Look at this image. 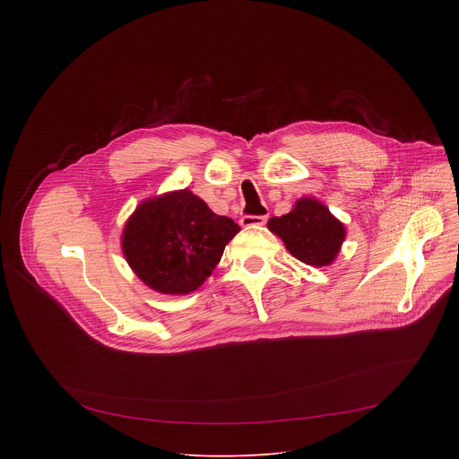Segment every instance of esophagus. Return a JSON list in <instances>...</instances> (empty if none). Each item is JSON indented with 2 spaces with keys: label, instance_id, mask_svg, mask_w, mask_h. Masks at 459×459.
Returning a JSON list of instances; mask_svg holds the SVG:
<instances>
[{
  "label": "esophagus",
  "instance_id": "1",
  "mask_svg": "<svg viewBox=\"0 0 459 459\" xmlns=\"http://www.w3.org/2000/svg\"><path fill=\"white\" fill-rule=\"evenodd\" d=\"M267 223V216H243L241 227L245 229H259Z\"/></svg>",
  "mask_w": 459,
  "mask_h": 459
}]
</instances>
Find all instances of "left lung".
<instances>
[{
  "mask_svg": "<svg viewBox=\"0 0 459 459\" xmlns=\"http://www.w3.org/2000/svg\"><path fill=\"white\" fill-rule=\"evenodd\" d=\"M269 230L281 238L287 250L310 267H329L345 241V225L316 198H299L292 211L271 218Z\"/></svg>",
  "mask_w": 459,
  "mask_h": 459,
  "instance_id": "left-lung-1",
  "label": "left lung"
}]
</instances>
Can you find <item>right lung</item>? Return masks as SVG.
<instances>
[{"label":"right lung","mask_w":459,"mask_h":459,"mask_svg":"<svg viewBox=\"0 0 459 459\" xmlns=\"http://www.w3.org/2000/svg\"><path fill=\"white\" fill-rule=\"evenodd\" d=\"M238 223L214 214L188 188L143 200L128 216L121 250L128 267L152 290L188 294L212 274Z\"/></svg>","instance_id":"add662e5"}]
</instances>
